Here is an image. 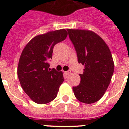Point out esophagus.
I'll return each mask as SVG.
<instances>
[{
    "instance_id": "esophagus-1",
    "label": "esophagus",
    "mask_w": 129,
    "mask_h": 129,
    "mask_svg": "<svg viewBox=\"0 0 129 129\" xmlns=\"http://www.w3.org/2000/svg\"><path fill=\"white\" fill-rule=\"evenodd\" d=\"M70 73H71V71H70V70H68V71H67V72H65V74H66V75H69Z\"/></svg>"
}]
</instances>
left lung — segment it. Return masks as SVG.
I'll list each match as a JSON object with an SVG mask.
<instances>
[{"label": "left lung", "instance_id": "obj_1", "mask_svg": "<svg viewBox=\"0 0 129 129\" xmlns=\"http://www.w3.org/2000/svg\"><path fill=\"white\" fill-rule=\"evenodd\" d=\"M74 45L78 63L85 66L80 74V85L73 87L76 98L91 104L99 101L108 89L114 70L109 47L94 32L86 29H67Z\"/></svg>", "mask_w": 129, "mask_h": 129}]
</instances>
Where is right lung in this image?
I'll return each instance as SVG.
<instances>
[{"instance_id":"obj_1","label":"right lung","mask_w":129,"mask_h":129,"mask_svg":"<svg viewBox=\"0 0 129 129\" xmlns=\"http://www.w3.org/2000/svg\"><path fill=\"white\" fill-rule=\"evenodd\" d=\"M65 29L49 31L31 39L19 59L17 74L26 94L34 102L46 104L57 95L64 80L62 72L49 69L54 46L67 38Z\"/></svg>"}]
</instances>
